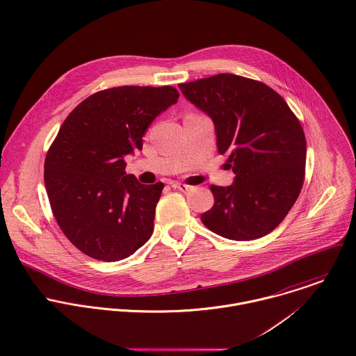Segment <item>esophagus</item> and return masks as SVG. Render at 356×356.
Returning <instances> with one entry per match:
<instances>
[{"mask_svg":"<svg viewBox=\"0 0 356 356\" xmlns=\"http://www.w3.org/2000/svg\"><path fill=\"white\" fill-rule=\"evenodd\" d=\"M172 187L175 188V190H179V191H181V193H188V191H191L193 190V187L191 186H187V184H183V183H173L172 184Z\"/></svg>","mask_w":356,"mask_h":356,"instance_id":"34e87169","label":"esophagus"}]
</instances>
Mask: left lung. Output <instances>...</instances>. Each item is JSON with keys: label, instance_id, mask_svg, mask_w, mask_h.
<instances>
[{"label": "left lung", "instance_id": "1", "mask_svg": "<svg viewBox=\"0 0 356 356\" xmlns=\"http://www.w3.org/2000/svg\"><path fill=\"white\" fill-rule=\"evenodd\" d=\"M184 97L214 124L218 154L235 175L212 186L214 205L201 216L214 234L253 241L270 234L294 205L305 173L301 124L282 96L263 82L235 74L180 83Z\"/></svg>", "mask_w": 356, "mask_h": 356}]
</instances>
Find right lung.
<instances>
[{
	"mask_svg": "<svg viewBox=\"0 0 356 356\" xmlns=\"http://www.w3.org/2000/svg\"><path fill=\"white\" fill-rule=\"evenodd\" d=\"M177 99L173 86L104 89L63 122L45 158V188L59 227L86 256L124 260L152 235L163 183H139L124 158Z\"/></svg>",
	"mask_w": 356,
	"mask_h": 356,
	"instance_id": "add662e5",
	"label": "right lung"
}]
</instances>
